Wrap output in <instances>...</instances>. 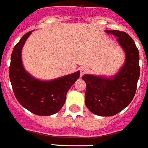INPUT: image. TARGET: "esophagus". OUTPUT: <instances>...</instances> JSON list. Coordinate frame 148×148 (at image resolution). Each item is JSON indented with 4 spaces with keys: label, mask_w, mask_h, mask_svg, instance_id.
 Listing matches in <instances>:
<instances>
[{
    "label": "esophagus",
    "mask_w": 148,
    "mask_h": 148,
    "mask_svg": "<svg viewBox=\"0 0 148 148\" xmlns=\"http://www.w3.org/2000/svg\"><path fill=\"white\" fill-rule=\"evenodd\" d=\"M87 68L85 67V66H82V67L80 68V73H81V76L82 75H83L84 73L87 72Z\"/></svg>",
    "instance_id": "obj_1"
}]
</instances>
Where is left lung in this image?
<instances>
[{
    "instance_id": "obj_1",
    "label": "left lung",
    "mask_w": 148,
    "mask_h": 148,
    "mask_svg": "<svg viewBox=\"0 0 148 148\" xmlns=\"http://www.w3.org/2000/svg\"><path fill=\"white\" fill-rule=\"evenodd\" d=\"M117 38L116 40L125 54V61L113 76L84 74L85 104L93 114L112 116L120 113L133 100L136 90L140 68L139 53L134 40L125 32L105 30Z\"/></svg>"
}]
</instances>
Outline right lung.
Here are the masks:
<instances>
[{
  "instance_id": "right-lung-1",
  "label": "right lung",
  "mask_w": 148,
  "mask_h": 148,
  "mask_svg": "<svg viewBox=\"0 0 148 148\" xmlns=\"http://www.w3.org/2000/svg\"><path fill=\"white\" fill-rule=\"evenodd\" d=\"M32 31L27 32L15 46L11 56L10 78L13 92L23 108L38 116L58 113L66 101L68 90L80 76V71L49 81L32 76L22 62L23 47Z\"/></svg>"
}]
</instances>
